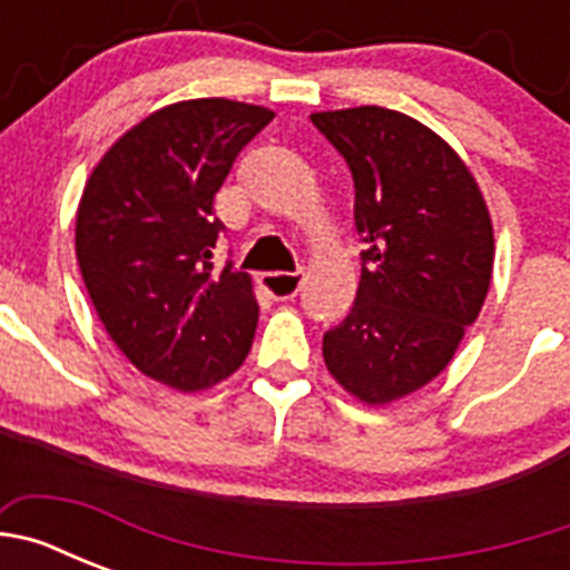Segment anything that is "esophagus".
<instances>
[{
	"label": "esophagus",
	"mask_w": 570,
	"mask_h": 570,
	"mask_svg": "<svg viewBox=\"0 0 570 570\" xmlns=\"http://www.w3.org/2000/svg\"><path fill=\"white\" fill-rule=\"evenodd\" d=\"M262 282L274 299H294L299 294L302 282H305V274L302 271H282V274H265Z\"/></svg>",
	"instance_id": "1"
}]
</instances>
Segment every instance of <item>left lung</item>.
<instances>
[{
	"instance_id": "1",
	"label": "left lung",
	"mask_w": 570,
	"mask_h": 570,
	"mask_svg": "<svg viewBox=\"0 0 570 570\" xmlns=\"http://www.w3.org/2000/svg\"><path fill=\"white\" fill-rule=\"evenodd\" d=\"M354 176L362 276L354 308L322 336L345 391L385 405L434 380L482 311L493 268L485 199L460 156L400 110L314 114Z\"/></svg>"
}]
</instances>
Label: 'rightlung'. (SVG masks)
Returning <instances> with one entry per match:
<instances>
[{
  "label": "right lung",
  "instance_id": "right-lung-1",
  "mask_svg": "<svg viewBox=\"0 0 570 570\" xmlns=\"http://www.w3.org/2000/svg\"><path fill=\"white\" fill-rule=\"evenodd\" d=\"M268 108L190 99L156 110L102 156L77 214L85 288L116 347L145 376L203 391L254 342L250 276L214 268V199Z\"/></svg>",
  "mask_w": 570,
  "mask_h": 570
}]
</instances>
